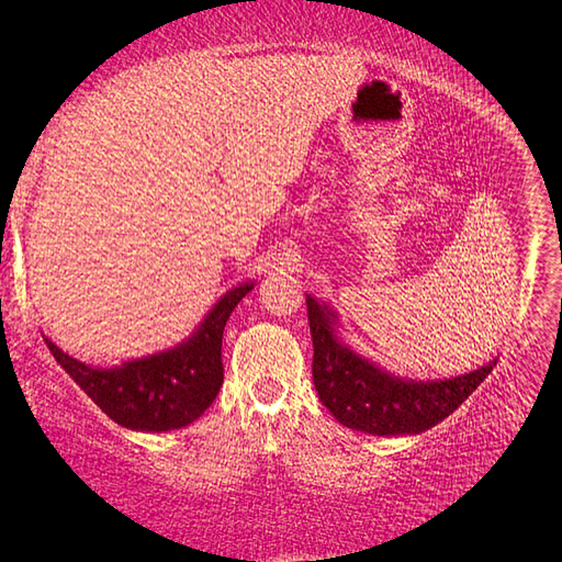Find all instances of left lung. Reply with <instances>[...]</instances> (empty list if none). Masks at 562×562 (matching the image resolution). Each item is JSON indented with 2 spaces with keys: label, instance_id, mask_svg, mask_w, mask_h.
<instances>
[{
  "label": "left lung",
  "instance_id": "8db88e82",
  "mask_svg": "<svg viewBox=\"0 0 562 562\" xmlns=\"http://www.w3.org/2000/svg\"><path fill=\"white\" fill-rule=\"evenodd\" d=\"M314 342V386L333 417L353 431L372 436L422 434L443 422L479 386L499 356L467 375L446 380H411L386 370L349 347L337 312L307 295Z\"/></svg>",
  "mask_w": 562,
  "mask_h": 562
}]
</instances>
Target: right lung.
Returning a JSON list of instances; mask_svg holds the SVG:
<instances>
[{"label":"right lung","instance_id":"1","mask_svg":"<svg viewBox=\"0 0 562 562\" xmlns=\"http://www.w3.org/2000/svg\"><path fill=\"white\" fill-rule=\"evenodd\" d=\"M252 288L255 281L229 288L176 347L119 366L81 363L46 335L44 342L83 394L116 424L145 434L182 429L206 413L223 386V330L236 304Z\"/></svg>","mask_w":562,"mask_h":562}]
</instances>
